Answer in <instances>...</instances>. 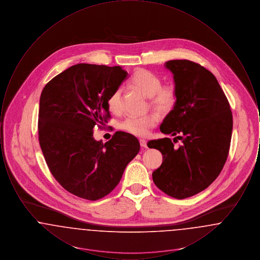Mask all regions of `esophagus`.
Wrapping results in <instances>:
<instances>
[{"label":"esophagus","mask_w":260,"mask_h":260,"mask_svg":"<svg viewBox=\"0 0 260 260\" xmlns=\"http://www.w3.org/2000/svg\"><path fill=\"white\" fill-rule=\"evenodd\" d=\"M139 143H140V146H141V147H143V148H147V142H146V140H144V139H140V140H139Z\"/></svg>","instance_id":"34e87169"}]
</instances>
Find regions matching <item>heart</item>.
Instances as JSON below:
<instances>
[{"label": "heart", "instance_id": "heart-1", "mask_svg": "<svg viewBox=\"0 0 260 260\" xmlns=\"http://www.w3.org/2000/svg\"><path fill=\"white\" fill-rule=\"evenodd\" d=\"M132 85L150 98L152 108L161 114L167 115L173 111L177 102V91L173 85L161 86V79L146 69H139L132 77ZM122 87H117L109 96L107 104L114 114L122 111ZM157 114H148L141 117H128L122 124V128L136 136L148 135L149 129L158 123Z\"/></svg>", "mask_w": 260, "mask_h": 260}]
</instances>
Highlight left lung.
<instances>
[{
    "label": "left lung",
    "instance_id": "1",
    "mask_svg": "<svg viewBox=\"0 0 260 260\" xmlns=\"http://www.w3.org/2000/svg\"><path fill=\"white\" fill-rule=\"evenodd\" d=\"M173 75L177 102L160 129L177 135L150 140L149 148L162 155L161 167L152 173L156 186L167 195L185 199L205 190L221 173L227 160L233 117L229 102L214 75L187 59L166 62Z\"/></svg>",
    "mask_w": 260,
    "mask_h": 260
}]
</instances>
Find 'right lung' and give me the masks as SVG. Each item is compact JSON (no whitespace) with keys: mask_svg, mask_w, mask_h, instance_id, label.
<instances>
[{"mask_svg":"<svg viewBox=\"0 0 260 260\" xmlns=\"http://www.w3.org/2000/svg\"><path fill=\"white\" fill-rule=\"evenodd\" d=\"M127 73L121 66L80 63L55 76L40 98L39 142L50 173L68 192L95 201L118 185L139 152L136 136L116 132L106 143L93 138L107 123V101Z\"/></svg>","mask_w":260,"mask_h":260,"instance_id":"1","label":"right lung"}]
</instances>
